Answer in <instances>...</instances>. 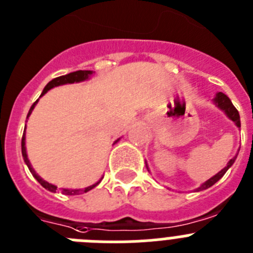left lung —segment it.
Segmentation results:
<instances>
[{"mask_svg": "<svg viewBox=\"0 0 253 253\" xmlns=\"http://www.w3.org/2000/svg\"><path fill=\"white\" fill-rule=\"evenodd\" d=\"M212 101H213V104H214V105L217 106V108L221 109V110L223 111L224 114L227 115V118H228V119H231L233 123H235L236 126L241 128L240 114H238L237 109H236L235 106H233L232 101L229 100V98H228V96H227V95H224L223 92H217L216 96H214V98L212 99ZM238 150H240V149H238ZM237 154H238V153H237ZM237 154H236L232 159H229L228 163H227V166L224 167V168L222 169V170H219V172L217 173L216 175H213L212 178H210V179L206 180L205 183H202V184L199 185L198 188L194 189V191H196V192L205 191V189H207V188H210V187H212V185L214 184V183L218 182V180L221 179L222 177H223L224 173H226L227 170H228V169L233 166V163H235L236 158H237ZM145 166H147V169H148V170H149V168H148L147 162H145Z\"/></svg>", "mask_w": 253, "mask_h": 253, "instance_id": "left-lung-1", "label": "left lung"}]
</instances>
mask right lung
I'll list each match as a JSON object with an SVG mask.
<instances>
[{"label": "right lung", "mask_w": 253, "mask_h": 253, "mask_svg": "<svg viewBox=\"0 0 253 253\" xmlns=\"http://www.w3.org/2000/svg\"><path fill=\"white\" fill-rule=\"evenodd\" d=\"M91 75H92V71L91 70H79V71H74V73L68 74V75H62V76H59V78L52 79V80H51L50 83H48V84L46 85L45 89L42 90V92H41V95H40V98H41V96H42V95H45L46 92L48 91V90L52 89V87H56V86H60V85H65V84H74V83H81V81H86V80H89L90 76H91ZM37 101H39V100L35 101V103L32 104L31 108H30L29 114H27V119H29V117H30V115H31L32 110H34V108H35V105H36V104H37ZM119 139H118V140H115L114 144L117 142H119ZM21 150H22V157H24L25 163H26V166L29 167L30 172H31V174L34 175L35 179H36L37 182L40 183V184L42 185V187L45 189H47V191L54 192V193H56V192H57V187H56V185H54V184H51V183L46 182L45 179H42V178H41L40 175L37 174V173L35 172V169L32 168V166H31V163H30L29 158H27V153H26V126H25L24 135H22V140H21ZM101 179H103V178H101ZM101 179L98 180V182H96V183H94V184H92V185H89V187H86V188H84V189L62 188V193L68 194V196H76V194L86 193V192H89L90 189H92V188H94V187H96V185H98L99 183L101 182Z\"/></svg>", "instance_id": "obj_1"}]
</instances>
